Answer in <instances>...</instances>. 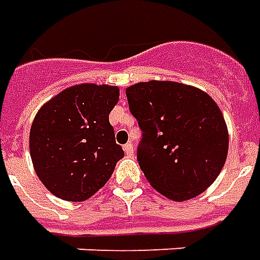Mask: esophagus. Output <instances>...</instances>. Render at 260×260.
<instances>
[{
    "label": "esophagus",
    "mask_w": 260,
    "mask_h": 260,
    "mask_svg": "<svg viewBox=\"0 0 260 260\" xmlns=\"http://www.w3.org/2000/svg\"><path fill=\"white\" fill-rule=\"evenodd\" d=\"M123 150H124V152H126L127 155H133V144L132 143H127L124 147H123Z\"/></svg>",
    "instance_id": "esophagus-1"
}]
</instances>
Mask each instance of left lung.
Masks as SVG:
<instances>
[{
    "mask_svg": "<svg viewBox=\"0 0 260 260\" xmlns=\"http://www.w3.org/2000/svg\"><path fill=\"white\" fill-rule=\"evenodd\" d=\"M126 96L143 132L137 161L151 186L175 202L204 192L227 159L228 132L217 104L171 81L140 82Z\"/></svg>",
    "mask_w": 260,
    "mask_h": 260,
    "instance_id": "left-lung-1",
    "label": "left lung"
}]
</instances>
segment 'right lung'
Returning <instances> with one entry per match:
<instances>
[{
  "label": "right lung",
  "mask_w": 260,
  "mask_h": 260,
  "mask_svg": "<svg viewBox=\"0 0 260 260\" xmlns=\"http://www.w3.org/2000/svg\"><path fill=\"white\" fill-rule=\"evenodd\" d=\"M117 101V86L81 84L40 108L29 148L39 179L54 196L84 202L109 180L124 156L109 123Z\"/></svg>",
  "instance_id": "add662e5"
}]
</instances>
